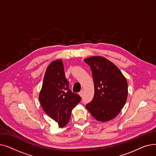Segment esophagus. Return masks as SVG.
Segmentation results:
<instances>
[{"instance_id": "1", "label": "esophagus", "mask_w": 156, "mask_h": 156, "mask_svg": "<svg viewBox=\"0 0 156 156\" xmlns=\"http://www.w3.org/2000/svg\"><path fill=\"white\" fill-rule=\"evenodd\" d=\"M79 95H80V97H82V96H83V92L81 91V92L79 93Z\"/></svg>"}]
</instances>
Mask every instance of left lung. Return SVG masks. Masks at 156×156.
Wrapping results in <instances>:
<instances>
[{"label": "left lung", "instance_id": "obj_1", "mask_svg": "<svg viewBox=\"0 0 156 156\" xmlns=\"http://www.w3.org/2000/svg\"><path fill=\"white\" fill-rule=\"evenodd\" d=\"M84 61L90 66L94 82V97L86 108L97 121H109L126 103L127 80L116 66L104 57H90Z\"/></svg>", "mask_w": 156, "mask_h": 156}]
</instances>
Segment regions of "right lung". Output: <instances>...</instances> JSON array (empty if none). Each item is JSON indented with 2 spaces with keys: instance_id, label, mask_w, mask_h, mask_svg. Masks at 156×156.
<instances>
[{
  "instance_id": "add662e5",
  "label": "right lung",
  "mask_w": 156,
  "mask_h": 156,
  "mask_svg": "<svg viewBox=\"0 0 156 156\" xmlns=\"http://www.w3.org/2000/svg\"><path fill=\"white\" fill-rule=\"evenodd\" d=\"M38 98L43 110L60 128L68 123L71 111L81 97L69 89L61 59L53 61L48 66Z\"/></svg>"
}]
</instances>
